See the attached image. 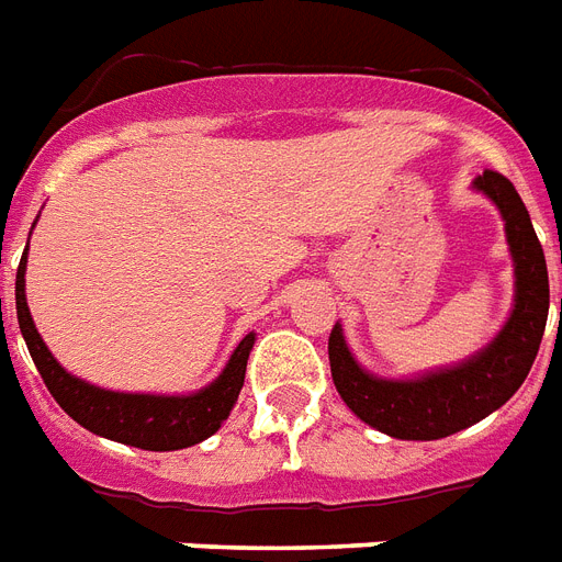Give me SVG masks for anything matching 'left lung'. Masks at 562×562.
Wrapping results in <instances>:
<instances>
[{"mask_svg": "<svg viewBox=\"0 0 562 562\" xmlns=\"http://www.w3.org/2000/svg\"><path fill=\"white\" fill-rule=\"evenodd\" d=\"M473 187L482 190L503 213L517 273L514 312L491 346L459 367L441 369L418 381H384L358 367L337 323L328 335L331 378L340 398L360 422L392 439H445L482 422L522 386L533 358L540 352L542 331L549 321V271L531 216L503 172L485 170L476 176Z\"/></svg>", "mask_w": 562, "mask_h": 562, "instance_id": "1", "label": "left lung"}]
</instances>
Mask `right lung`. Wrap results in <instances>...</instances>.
<instances>
[{"label": "right lung", "instance_id": "add662e5", "mask_svg": "<svg viewBox=\"0 0 562 562\" xmlns=\"http://www.w3.org/2000/svg\"><path fill=\"white\" fill-rule=\"evenodd\" d=\"M16 321L36 372L43 375L59 407L86 430L140 450H181L213 436L239 398L248 355L254 349V335H245L227 360L225 372L195 395H132L86 384L59 367L34 328L25 303V257L16 271Z\"/></svg>", "mask_w": 562, "mask_h": 562}]
</instances>
